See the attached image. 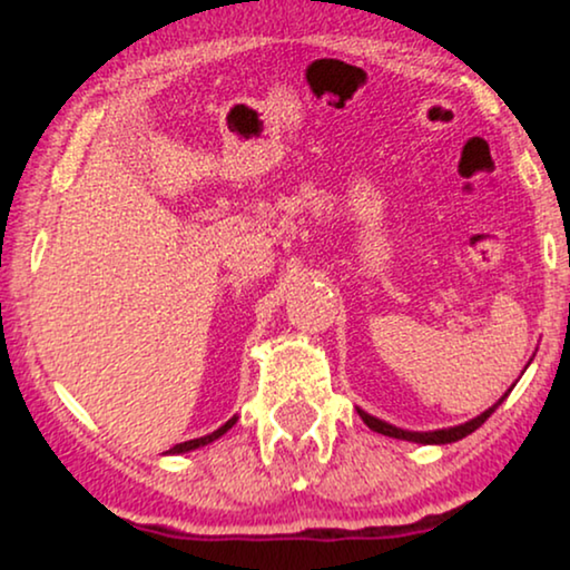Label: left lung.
Segmentation results:
<instances>
[{
  "instance_id": "8db88e82",
  "label": "left lung",
  "mask_w": 570,
  "mask_h": 570,
  "mask_svg": "<svg viewBox=\"0 0 570 570\" xmlns=\"http://www.w3.org/2000/svg\"><path fill=\"white\" fill-rule=\"evenodd\" d=\"M501 402H503V396H501ZM501 402H495L493 407L482 412V415H476L474 421L463 423V426L442 429V431H426V434H421V431H402V429L391 426V423L377 421V417L367 415V412H364V410H358V415H362V421L367 423V426H370L372 431H377V434H385V436H394V440H407V442H421V444H448V442H458V440H463V436L472 434V431L480 429L482 423H485L488 417L493 415L495 407H499Z\"/></svg>"
}]
</instances>
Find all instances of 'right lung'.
Wrapping results in <instances>:
<instances>
[{"label": "right lung", "instance_id": "1", "mask_svg": "<svg viewBox=\"0 0 570 570\" xmlns=\"http://www.w3.org/2000/svg\"><path fill=\"white\" fill-rule=\"evenodd\" d=\"M233 423H235V417H230V421H227V423H225V426H219L217 431H214V434H206V436H200V440H189V442L174 444V448H171V450H168V453H187V450L203 448V444H208V442L219 440V436H222V434H225V431H230V429H233Z\"/></svg>", "mask_w": 570, "mask_h": 570}]
</instances>
